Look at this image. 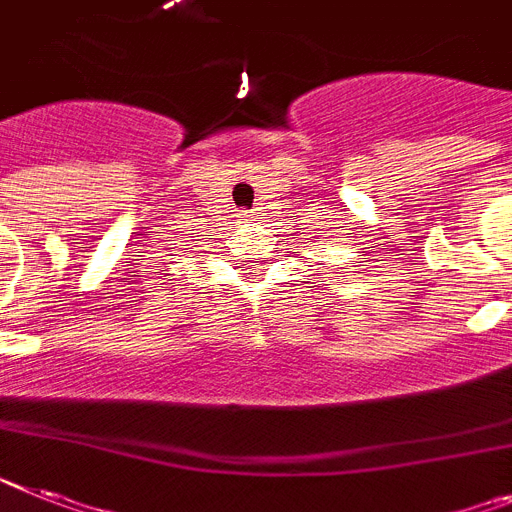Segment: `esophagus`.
<instances>
[{
    "label": "esophagus",
    "mask_w": 512,
    "mask_h": 512,
    "mask_svg": "<svg viewBox=\"0 0 512 512\" xmlns=\"http://www.w3.org/2000/svg\"><path fill=\"white\" fill-rule=\"evenodd\" d=\"M243 217H246V220H248V217H251V212H243Z\"/></svg>",
    "instance_id": "obj_1"
}]
</instances>
